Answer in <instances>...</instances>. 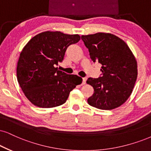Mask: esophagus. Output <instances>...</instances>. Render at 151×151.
Masks as SVG:
<instances>
[{
	"label": "esophagus",
	"mask_w": 151,
	"mask_h": 151,
	"mask_svg": "<svg viewBox=\"0 0 151 151\" xmlns=\"http://www.w3.org/2000/svg\"><path fill=\"white\" fill-rule=\"evenodd\" d=\"M86 78H83V82H82V84L83 85L86 84Z\"/></svg>",
	"instance_id": "1"
}]
</instances>
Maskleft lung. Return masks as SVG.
<instances>
[{
    "instance_id": "obj_1",
    "label": "left lung",
    "mask_w": 151,
    "mask_h": 151,
    "mask_svg": "<svg viewBox=\"0 0 151 151\" xmlns=\"http://www.w3.org/2000/svg\"><path fill=\"white\" fill-rule=\"evenodd\" d=\"M93 62L102 64V76L88 78L94 93L88 99L89 105L103 110L119 107L130 96L137 77V62L128 45L113 34L97 33L82 35Z\"/></svg>"
}]
</instances>
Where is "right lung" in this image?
Segmentation results:
<instances>
[{
    "label": "right lung",
    "mask_w": 151,
    "mask_h": 151,
    "mask_svg": "<svg viewBox=\"0 0 151 151\" xmlns=\"http://www.w3.org/2000/svg\"><path fill=\"white\" fill-rule=\"evenodd\" d=\"M80 36L60 31H45L28 42L17 62V81L33 105L52 108L66 102L70 93L82 79L67 74L56 65L63 60L67 48L77 43Z\"/></svg>",
    "instance_id": "1"
}]
</instances>
